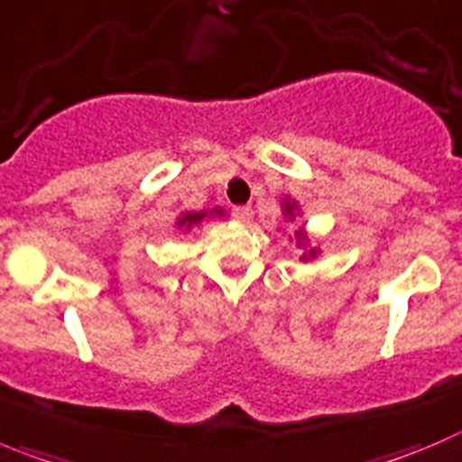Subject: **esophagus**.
I'll return each mask as SVG.
<instances>
[{
    "label": "esophagus",
    "mask_w": 462,
    "mask_h": 462,
    "mask_svg": "<svg viewBox=\"0 0 462 462\" xmlns=\"http://www.w3.org/2000/svg\"><path fill=\"white\" fill-rule=\"evenodd\" d=\"M231 213H234V217L238 219V222H249L254 215V210H252V206H234V210H231Z\"/></svg>",
    "instance_id": "1"
}]
</instances>
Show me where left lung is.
Instances as JSON below:
<instances>
[{
  "label": "left lung",
  "instance_id": "1",
  "mask_svg": "<svg viewBox=\"0 0 462 462\" xmlns=\"http://www.w3.org/2000/svg\"><path fill=\"white\" fill-rule=\"evenodd\" d=\"M283 215L288 219H294V213H297V204H294V201H290V199H285L283 201ZM294 238H297V243H304L306 240V236H304V228H300V231H294ZM309 256H315V252L313 249H309V254H304V256H301V261H309Z\"/></svg>",
  "mask_w": 462,
  "mask_h": 462
}]
</instances>
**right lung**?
Instances as JSON below:
<instances>
[{
	"mask_svg": "<svg viewBox=\"0 0 462 462\" xmlns=\"http://www.w3.org/2000/svg\"><path fill=\"white\" fill-rule=\"evenodd\" d=\"M210 213H213V210H210ZM215 213H222V210H215ZM206 215H208V213H206V210H201V213H183L181 217L177 219V224L181 228H190L192 224H199L201 219L206 217Z\"/></svg>",
	"mask_w": 462,
	"mask_h": 462,
	"instance_id": "obj_1",
	"label": "right lung"
}]
</instances>
